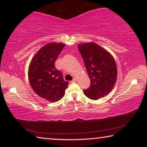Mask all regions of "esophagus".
I'll return each mask as SVG.
<instances>
[{"instance_id": "34e87169", "label": "esophagus", "mask_w": 147, "mask_h": 147, "mask_svg": "<svg viewBox=\"0 0 147 147\" xmlns=\"http://www.w3.org/2000/svg\"><path fill=\"white\" fill-rule=\"evenodd\" d=\"M76 80H77V79H76V78H74L73 80H72V81L71 82V83H73V82H75L76 81Z\"/></svg>"}]
</instances>
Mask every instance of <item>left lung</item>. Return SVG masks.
<instances>
[{
  "instance_id": "8db88e82",
  "label": "left lung",
  "mask_w": 147,
  "mask_h": 147,
  "mask_svg": "<svg viewBox=\"0 0 147 147\" xmlns=\"http://www.w3.org/2000/svg\"><path fill=\"white\" fill-rule=\"evenodd\" d=\"M91 84L84 93L89 98L98 100L110 92L116 82L117 69L113 57L93 42L78 45Z\"/></svg>"
}]
</instances>
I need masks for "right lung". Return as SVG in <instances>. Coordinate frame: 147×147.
Masks as SVG:
<instances>
[{
    "mask_svg": "<svg viewBox=\"0 0 147 147\" xmlns=\"http://www.w3.org/2000/svg\"><path fill=\"white\" fill-rule=\"evenodd\" d=\"M65 46L56 43L45 45L33 57L29 66L28 78L32 88L39 96L52 102L63 98L69 84L54 65Z\"/></svg>",
    "mask_w": 147,
    "mask_h": 147,
    "instance_id": "add662e5",
    "label": "right lung"
}]
</instances>
